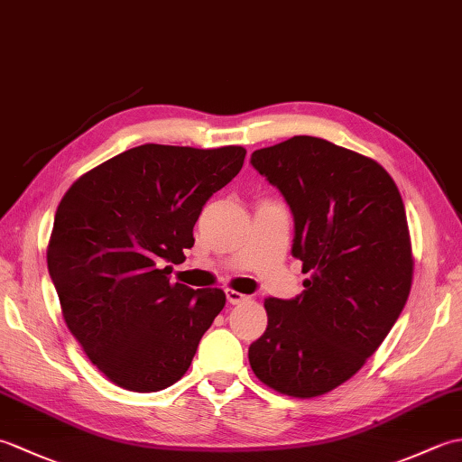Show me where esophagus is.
Masks as SVG:
<instances>
[{
	"label": "esophagus",
	"mask_w": 462,
	"mask_h": 462,
	"mask_svg": "<svg viewBox=\"0 0 462 462\" xmlns=\"http://www.w3.org/2000/svg\"><path fill=\"white\" fill-rule=\"evenodd\" d=\"M226 298H228L230 303H242V301L248 300V296H244V293H240L236 290H230V288L226 290Z\"/></svg>",
	"instance_id": "1"
}]
</instances>
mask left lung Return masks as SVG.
Here are the masks:
<instances>
[{
    "mask_svg": "<svg viewBox=\"0 0 462 462\" xmlns=\"http://www.w3.org/2000/svg\"><path fill=\"white\" fill-rule=\"evenodd\" d=\"M296 224L291 254L303 290L266 298L268 328L250 367L282 395L329 393L365 365L395 326L413 283L407 214L383 166L318 136H291L252 152Z\"/></svg>",
    "mask_w": 462,
    "mask_h": 462,
    "instance_id": "1",
    "label": "left lung"
}]
</instances>
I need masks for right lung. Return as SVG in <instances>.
Masks as SVG:
<instances>
[{
	"label": "right lung",
	"mask_w": 462,
	"mask_h": 462,
	"mask_svg": "<svg viewBox=\"0 0 462 462\" xmlns=\"http://www.w3.org/2000/svg\"><path fill=\"white\" fill-rule=\"evenodd\" d=\"M244 146L141 144L79 176L57 206L47 268L71 336L103 375L151 393L189 371L222 311L220 288L171 282L210 196L236 176Z\"/></svg>",
	"instance_id": "right-lung-1"
}]
</instances>
